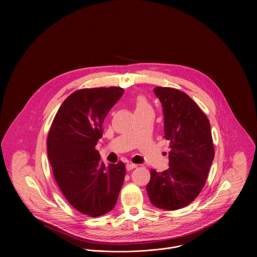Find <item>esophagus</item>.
<instances>
[{"instance_id":"esophagus-1","label":"esophagus","mask_w":257,"mask_h":257,"mask_svg":"<svg viewBox=\"0 0 257 257\" xmlns=\"http://www.w3.org/2000/svg\"><path fill=\"white\" fill-rule=\"evenodd\" d=\"M137 167H138V165L135 164V163H127L126 164V170L127 171H131V170H133V169H135Z\"/></svg>"}]
</instances>
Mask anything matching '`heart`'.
<instances>
[{
    "label": "heart",
    "mask_w": 257,
    "mask_h": 257,
    "mask_svg": "<svg viewBox=\"0 0 257 257\" xmlns=\"http://www.w3.org/2000/svg\"><path fill=\"white\" fill-rule=\"evenodd\" d=\"M147 109H150L147 100L144 97H139L136 104V110H147Z\"/></svg>",
    "instance_id": "obj_1"
}]
</instances>
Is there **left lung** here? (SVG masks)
Returning <instances> with one entry per match:
<instances>
[{
    "label": "left lung",
    "instance_id": "left-lung-1",
    "mask_svg": "<svg viewBox=\"0 0 257 257\" xmlns=\"http://www.w3.org/2000/svg\"><path fill=\"white\" fill-rule=\"evenodd\" d=\"M164 114V138L170 142L169 168L150 170L147 195L159 209L174 211L193 202L205 186L214 160L211 125L207 115L182 91L156 87Z\"/></svg>",
    "mask_w": 257,
    "mask_h": 257
}]
</instances>
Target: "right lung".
Returning <instances> with one entry per match:
<instances>
[{
	"mask_svg": "<svg viewBox=\"0 0 257 257\" xmlns=\"http://www.w3.org/2000/svg\"><path fill=\"white\" fill-rule=\"evenodd\" d=\"M123 92L119 87L75 91L48 133L47 154L56 183L72 207L92 218L113 209L124 180L123 162L105 166L95 148L105 117Z\"/></svg>",
	"mask_w": 257,
	"mask_h": 257,
	"instance_id": "add662e5",
	"label": "right lung"
}]
</instances>
